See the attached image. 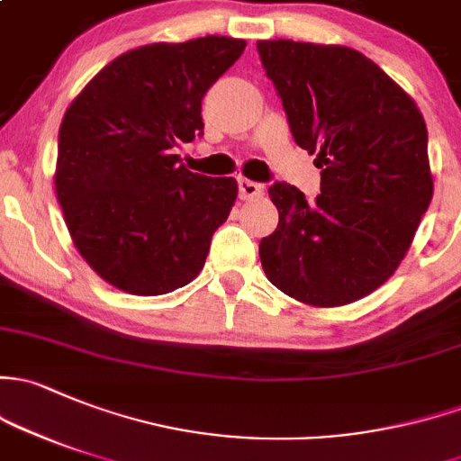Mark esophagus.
Here are the masks:
<instances>
[{"label": "esophagus", "instance_id": "obj_1", "mask_svg": "<svg viewBox=\"0 0 461 461\" xmlns=\"http://www.w3.org/2000/svg\"><path fill=\"white\" fill-rule=\"evenodd\" d=\"M265 194V185L260 183L249 181V178H239V196L243 201H249V198H260Z\"/></svg>", "mask_w": 461, "mask_h": 461}]
</instances>
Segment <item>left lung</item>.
I'll return each instance as SVG.
<instances>
[{
	"instance_id": "left-lung-1",
	"label": "left lung",
	"mask_w": 461,
	"mask_h": 461,
	"mask_svg": "<svg viewBox=\"0 0 461 461\" xmlns=\"http://www.w3.org/2000/svg\"><path fill=\"white\" fill-rule=\"evenodd\" d=\"M256 46L295 143L322 167L312 203L289 183L269 187L278 227L260 240V263L300 303H356L393 276L433 198L424 116L353 48L292 39Z\"/></svg>"
}]
</instances>
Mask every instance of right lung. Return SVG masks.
Returning a JSON list of instances; mask_svg holds the SVG:
<instances>
[{"label": "right lung", "instance_id": "obj_1", "mask_svg": "<svg viewBox=\"0 0 461 461\" xmlns=\"http://www.w3.org/2000/svg\"><path fill=\"white\" fill-rule=\"evenodd\" d=\"M245 46L207 35L134 48L66 110L57 198L79 254L121 292L169 294L205 265L239 185L190 172L174 148L203 134V96Z\"/></svg>", "mask_w": 461, "mask_h": 461}]
</instances>
